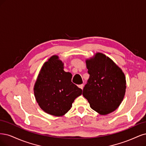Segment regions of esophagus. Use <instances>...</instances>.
Listing matches in <instances>:
<instances>
[{
  "label": "esophagus",
  "instance_id": "34e87169",
  "mask_svg": "<svg viewBox=\"0 0 146 146\" xmlns=\"http://www.w3.org/2000/svg\"><path fill=\"white\" fill-rule=\"evenodd\" d=\"M78 87H79V88H81L82 90V89H83V87H84V84H81V85H79V86H78Z\"/></svg>",
  "mask_w": 146,
  "mask_h": 146
}]
</instances>
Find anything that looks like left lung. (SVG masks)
Instances as JSON below:
<instances>
[{"label":"left lung","mask_w":146,"mask_h":146,"mask_svg":"<svg viewBox=\"0 0 146 146\" xmlns=\"http://www.w3.org/2000/svg\"><path fill=\"white\" fill-rule=\"evenodd\" d=\"M86 62L90 77L82 95L93 110L102 115L109 114L124 99L125 74L110 58L101 53H96Z\"/></svg>","instance_id":"left-lung-1"}]
</instances>
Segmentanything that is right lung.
Segmentation results:
<instances>
[{
    "instance_id": "right-lung-1",
    "label": "right lung",
    "mask_w": 146,
    "mask_h": 146,
    "mask_svg": "<svg viewBox=\"0 0 146 146\" xmlns=\"http://www.w3.org/2000/svg\"><path fill=\"white\" fill-rule=\"evenodd\" d=\"M72 74L64 70V63L53 55L42 67L34 86V94L40 109L55 116H62L82 90L72 82Z\"/></svg>"
}]
</instances>
